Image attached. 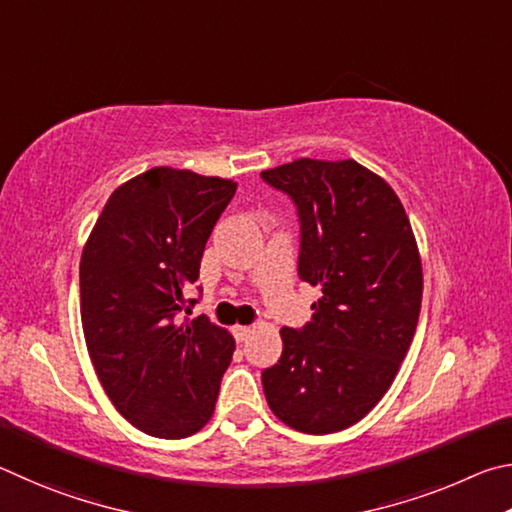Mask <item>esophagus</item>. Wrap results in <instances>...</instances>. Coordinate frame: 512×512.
<instances>
[{"mask_svg":"<svg viewBox=\"0 0 512 512\" xmlns=\"http://www.w3.org/2000/svg\"><path fill=\"white\" fill-rule=\"evenodd\" d=\"M251 330H254L251 326H236L233 328V335H236L238 342H245V339L251 335Z\"/></svg>","mask_w":512,"mask_h":512,"instance_id":"34e87169","label":"esophagus"}]
</instances>
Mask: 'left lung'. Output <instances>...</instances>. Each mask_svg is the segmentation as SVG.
<instances>
[{"label": "left lung", "mask_w": 512, "mask_h": 512, "mask_svg": "<svg viewBox=\"0 0 512 512\" xmlns=\"http://www.w3.org/2000/svg\"><path fill=\"white\" fill-rule=\"evenodd\" d=\"M261 175L297 204L299 276L321 292L306 328H281V360L263 371L267 405L297 432H342L389 391L414 339V229L396 191L355 159L303 157Z\"/></svg>", "instance_id": "obj_1"}]
</instances>
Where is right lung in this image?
<instances>
[{"instance_id":"right-lung-1","label":"right lung","mask_w":512,"mask_h":512,"mask_svg":"<svg viewBox=\"0 0 512 512\" xmlns=\"http://www.w3.org/2000/svg\"><path fill=\"white\" fill-rule=\"evenodd\" d=\"M233 193L231 179L155 166L116 188L83 247L89 360L116 411L143 434L186 438L213 416L236 342L206 317L177 324L175 315Z\"/></svg>"}]
</instances>
